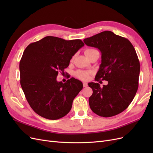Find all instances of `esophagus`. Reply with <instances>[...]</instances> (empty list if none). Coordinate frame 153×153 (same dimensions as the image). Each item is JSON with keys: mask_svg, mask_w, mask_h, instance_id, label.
Wrapping results in <instances>:
<instances>
[{"mask_svg": "<svg viewBox=\"0 0 153 153\" xmlns=\"http://www.w3.org/2000/svg\"><path fill=\"white\" fill-rule=\"evenodd\" d=\"M83 85H84V87H87V84L86 82H84L83 83Z\"/></svg>", "mask_w": 153, "mask_h": 153, "instance_id": "obj_1", "label": "esophagus"}]
</instances>
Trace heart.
I'll return each instance as SVG.
<instances>
[{"mask_svg": "<svg viewBox=\"0 0 153 153\" xmlns=\"http://www.w3.org/2000/svg\"><path fill=\"white\" fill-rule=\"evenodd\" d=\"M98 52V50L96 49H93V48H89L85 50V54L87 57H89V56L92 54H93L94 53ZM73 58H72L73 60ZM91 74V71H84V70H78L76 72L75 75L76 76L77 78H79V79L82 80H87L89 79L90 78V75Z\"/></svg>", "mask_w": 153, "mask_h": 153, "instance_id": "obj_1", "label": "heart"}]
</instances>
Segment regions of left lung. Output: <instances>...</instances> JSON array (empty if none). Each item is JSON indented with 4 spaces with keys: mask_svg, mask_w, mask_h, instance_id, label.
I'll list each match as a JSON object with an SVG mask.
<instances>
[{
    "mask_svg": "<svg viewBox=\"0 0 153 153\" xmlns=\"http://www.w3.org/2000/svg\"><path fill=\"white\" fill-rule=\"evenodd\" d=\"M84 41L101 53V64L95 80L108 81L103 87L98 83L88 84L93 92L89 99L91 109L104 117L121 113L131 103L138 87L140 66L135 48L128 39L108 30Z\"/></svg>",
    "mask_w": 153,
    "mask_h": 153,
    "instance_id": "obj_1",
    "label": "left lung"
}]
</instances>
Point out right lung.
I'll return each mask as SVG.
<instances>
[{"mask_svg": "<svg viewBox=\"0 0 153 153\" xmlns=\"http://www.w3.org/2000/svg\"><path fill=\"white\" fill-rule=\"evenodd\" d=\"M84 46L80 39L65 40L47 36L27 46L20 62V84L34 112L44 118L56 120L65 116L73 101L82 89V83L71 78L57 81L64 73L72 57Z\"/></svg>", "mask_w": 153, "mask_h": 153, "instance_id": "add662e5", "label": "right lung"}]
</instances>
